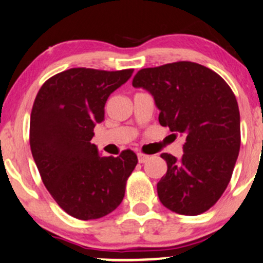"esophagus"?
Here are the masks:
<instances>
[{
    "instance_id": "obj_1",
    "label": "esophagus",
    "mask_w": 263,
    "mask_h": 263,
    "mask_svg": "<svg viewBox=\"0 0 263 263\" xmlns=\"http://www.w3.org/2000/svg\"><path fill=\"white\" fill-rule=\"evenodd\" d=\"M147 160H148L147 155L142 154V152H139V154H138V161H139V163H144V162H146Z\"/></svg>"
}]
</instances>
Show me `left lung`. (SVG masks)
<instances>
[{
	"label": "left lung",
	"mask_w": 263,
	"mask_h": 263,
	"mask_svg": "<svg viewBox=\"0 0 263 263\" xmlns=\"http://www.w3.org/2000/svg\"><path fill=\"white\" fill-rule=\"evenodd\" d=\"M133 86L154 96L162 126L185 137L181 160L161 155L167 173L157 183L160 201L179 215L206 212L228 186L240 150V113L231 86L189 61L140 69Z\"/></svg>",
	"instance_id": "8db88e82"
}]
</instances>
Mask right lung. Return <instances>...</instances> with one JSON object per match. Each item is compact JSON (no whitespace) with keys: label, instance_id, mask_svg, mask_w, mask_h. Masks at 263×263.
<instances>
[{"label":"right lung","instance_id":"obj_1","mask_svg":"<svg viewBox=\"0 0 263 263\" xmlns=\"http://www.w3.org/2000/svg\"><path fill=\"white\" fill-rule=\"evenodd\" d=\"M134 69L70 68L42 84L30 116V148L42 183L63 211L89 221L121 205L138 163L132 150L101 157L91 144L111 93Z\"/></svg>","mask_w":263,"mask_h":263}]
</instances>
